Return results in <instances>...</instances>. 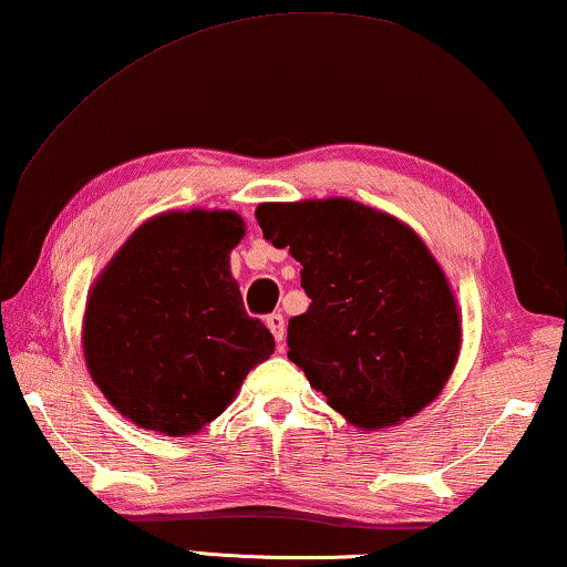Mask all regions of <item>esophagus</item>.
Listing matches in <instances>:
<instances>
[{
	"label": "esophagus",
	"mask_w": 567,
	"mask_h": 567,
	"mask_svg": "<svg viewBox=\"0 0 567 567\" xmlns=\"http://www.w3.org/2000/svg\"><path fill=\"white\" fill-rule=\"evenodd\" d=\"M267 328L272 331L275 341L280 343V349H282V343H285V318H282V312H272V316H267Z\"/></svg>",
	"instance_id": "obj_1"
}]
</instances>
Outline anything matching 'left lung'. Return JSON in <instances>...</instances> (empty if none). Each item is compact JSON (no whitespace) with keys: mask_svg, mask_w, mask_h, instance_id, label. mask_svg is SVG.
<instances>
[{"mask_svg":"<svg viewBox=\"0 0 567 567\" xmlns=\"http://www.w3.org/2000/svg\"><path fill=\"white\" fill-rule=\"evenodd\" d=\"M257 221L302 265L310 308L290 318L287 359L333 410L374 430L441 394L458 357V308L410 226L346 198L261 203Z\"/></svg>","mask_w":567,"mask_h":567,"instance_id":"obj_1","label":"left lung"}]
</instances>
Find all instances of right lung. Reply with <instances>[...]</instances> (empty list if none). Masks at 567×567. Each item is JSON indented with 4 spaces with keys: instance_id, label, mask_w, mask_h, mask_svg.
I'll return each instance as SVG.
<instances>
[{
    "instance_id": "add662e5",
    "label": "right lung",
    "mask_w": 567,
    "mask_h": 567,
    "mask_svg": "<svg viewBox=\"0 0 567 567\" xmlns=\"http://www.w3.org/2000/svg\"><path fill=\"white\" fill-rule=\"evenodd\" d=\"M241 236L231 210L163 214L130 236L91 290L89 371L140 427L196 433L275 351L231 277L229 251Z\"/></svg>"
}]
</instances>
